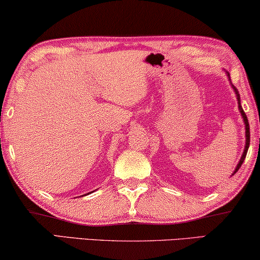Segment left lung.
Segmentation results:
<instances>
[{"mask_svg":"<svg viewBox=\"0 0 260 260\" xmlns=\"http://www.w3.org/2000/svg\"><path fill=\"white\" fill-rule=\"evenodd\" d=\"M227 77H229V80L231 81L230 79V73L226 72ZM231 86H232L234 93H236L237 95V101H238V108H239V111L241 113V117H243V120H244V124H245V137H246V142H245V148H244V152L243 155H241V157L239 159V162H238V165L236 167V169H234V172L232 174V176L236 174L238 170H239V168L241 167V165H243V162L245 161V157H246V154H247V150H248V147H250V125H248V120H247V117L246 115H245L244 110L243 108H241V104H240V95H239V92H238V90L236 87H234V85H232V83H231Z\"/></svg>","mask_w":260,"mask_h":260,"instance_id":"1","label":"left lung"}]
</instances>
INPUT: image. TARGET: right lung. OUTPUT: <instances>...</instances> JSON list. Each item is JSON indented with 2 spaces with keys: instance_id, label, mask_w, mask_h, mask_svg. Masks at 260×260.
Masks as SVG:
<instances>
[{
  "instance_id": "add662e5",
  "label": "right lung",
  "mask_w": 260,
  "mask_h": 260,
  "mask_svg": "<svg viewBox=\"0 0 260 260\" xmlns=\"http://www.w3.org/2000/svg\"><path fill=\"white\" fill-rule=\"evenodd\" d=\"M85 195H86V194H85Z\"/></svg>"
}]
</instances>
